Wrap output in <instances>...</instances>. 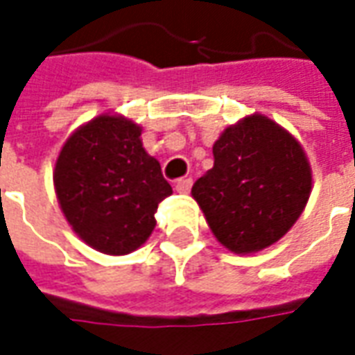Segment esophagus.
<instances>
[{
	"instance_id": "esophagus-1",
	"label": "esophagus",
	"mask_w": 355,
	"mask_h": 355,
	"mask_svg": "<svg viewBox=\"0 0 355 355\" xmlns=\"http://www.w3.org/2000/svg\"><path fill=\"white\" fill-rule=\"evenodd\" d=\"M190 188H192V178H180V180H177V184H175V190L178 193H188Z\"/></svg>"
}]
</instances>
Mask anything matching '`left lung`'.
Segmentation results:
<instances>
[{"instance_id": "left-lung-1", "label": "left lung", "mask_w": 355, "mask_h": 355, "mask_svg": "<svg viewBox=\"0 0 355 355\" xmlns=\"http://www.w3.org/2000/svg\"><path fill=\"white\" fill-rule=\"evenodd\" d=\"M213 155V169L192 188L213 236L236 254L274 245L302 215L312 192L304 148L254 112L224 129Z\"/></svg>"}]
</instances>
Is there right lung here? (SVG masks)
<instances>
[{"instance_id":"add662e5","label":"right lung","mask_w":355,"mask_h":355,"mask_svg":"<svg viewBox=\"0 0 355 355\" xmlns=\"http://www.w3.org/2000/svg\"><path fill=\"white\" fill-rule=\"evenodd\" d=\"M140 135L132 119L101 114L68 137L55 163L53 182L66 220L104 254L137 251L154 232L159 201L173 193Z\"/></svg>"}]
</instances>
